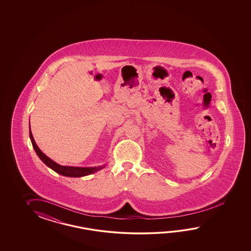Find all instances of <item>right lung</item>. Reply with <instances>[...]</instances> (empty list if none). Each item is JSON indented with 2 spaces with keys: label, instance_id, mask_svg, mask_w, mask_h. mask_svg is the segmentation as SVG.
<instances>
[{
  "label": "right lung",
  "instance_id": "1",
  "mask_svg": "<svg viewBox=\"0 0 251 251\" xmlns=\"http://www.w3.org/2000/svg\"><path fill=\"white\" fill-rule=\"evenodd\" d=\"M29 137L32 143L33 148L35 150L36 153L38 154V157L40 158V160L46 165L49 167L50 169H52L53 171H55L56 173H58L60 175H63L65 176H72V177H78V176H84L91 175L92 173H95L98 171L101 170L104 168V166H100V167H89V168H81V167H72V166H62L59 165L58 163L54 162L53 160H51L50 158H48V156L44 154L41 150L39 149L38 145L36 144L35 140L33 138L32 133L30 130V126H29Z\"/></svg>",
  "mask_w": 251,
  "mask_h": 251
}]
</instances>
